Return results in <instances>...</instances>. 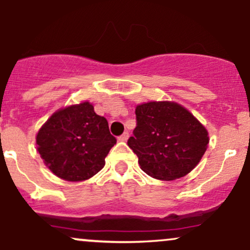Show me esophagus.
Segmentation results:
<instances>
[{
	"mask_svg": "<svg viewBox=\"0 0 250 250\" xmlns=\"http://www.w3.org/2000/svg\"><path fill=\"white\" fill-rule=\"evenodd\" d=\"M128 137H129V134L127 133V131H125V133H123L121 136H119L117 137V141H120V142H125L128 140Z\"/></svg>",
	"mask_w": 250,
	"mask_h": 250,
	"instance_id": "34e87169",
	"label": "esophagus"
}]
</instances>
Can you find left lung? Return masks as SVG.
<instances>
[{
  "mask_svg": "<svg viewBox=\"0 0 250 250\" xmlns=\"http://www.w3.org/2000/svg\"><path fill=\"white\" fill-rule=\"evenodd\" d=\"M136 128L128 146L140 167L154 179L174 181L199 165L207 150V129L188 109L174 101L137 104Z\"/></svg>",
  "mask_w": 250,
  "mask_h": 250,
  "instance_id": "left-lung-1",
  "label": "left lung"
}]
</instances>
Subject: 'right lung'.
I'll list each match as a JSON object with an SVG mask.
<instances>
[{
    "mask_svg": "<svg viewBox=\"0 0 250 250\" xmlns=\"http://www.w3.org/2000/svg\"><path fill=\"white\" fill-rule=\"evenodd\" d=\"M115 143L107 120L97 115L88 101L56 110L36 135V148L44 165L69 182L99 173Z\"/></svg>",
    "mask_w": 250,
    "mask_h": 250,
    "instance_id": "obj_1",
    "label": "right lung"
}]
</instances>
